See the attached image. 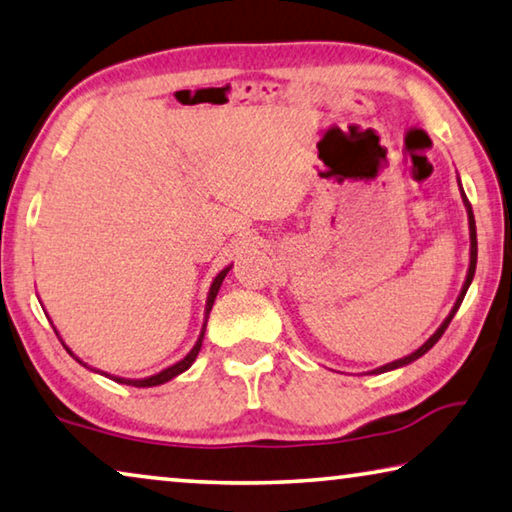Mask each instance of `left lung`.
Masks as SVG:
<instances>
[{
    "mask_svg": "<svg viewBox=\"0 0 512 512\" xmlns=\"http://www.w3.org/2000/svg\"><path fill=\"white\" fill-rule=\"evenodd\" d=\"M458 186H460L462 202H465V209H467V223H469V269H467V275H465V282H462V289H460V294H458V298H456V303H453L449 316H446V319L442 321V326L437 328V330L433 332V335L428 337L426 342L417 348V351H412L410 355H405V358H401V360H394V362H389V364H383V367L373 369V371H369V373H385V371H392V369L405 367V364L415 362V360H419V358H421V355H426L428 351H431V348H433L437 342H440V337L444 335V330L449 328V323H451L453 316H456L458 307H460V303H462V298H465L469 285H472L474 273H476V255H478V243H476V221H474L472 205H469V200H467V196H465V191H462V184H460V180H458Z\"/></svg>",
    "mask_w": 512,
    "mask_h": 512,
    "instance_id": "left-lung-1",
    "label": "left lung"
}]
</instances>
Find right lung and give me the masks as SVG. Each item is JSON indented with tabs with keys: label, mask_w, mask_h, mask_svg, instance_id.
Segmentation results:
<instances>
[{
	"label": "right lung",
	"mask_w": 512,
	"mask_h": 512,
	"mask_svg": "<svg viewBox=\"0 0 512 512\" xmlns=\"http://www.w3.org/2000/svg\"><path fill=\"white\" fill-rule=\"evenodd\" d=\"M230 269H232V264H230V266H225V269H223L221 273H218L216 278H214L212 287H209V294H207V305H205V321H202V330H200V335H198V339H196V344H193L191 351L186 353L180 362L170 364V367H166L164 371H159V373H154V376H148V378H123V376H113V373H107V371H100V369H93V367H88L86 362H81V360L77 358V355L70 351V346H66V342H63L61 335H59V330L54 328V332H56V335H59L61 344L66 346V351L72 355V358H75L79 364H84L86 369H91V371H95V373H100V376H107V378H111V380H116V383H120V385H132V387H157V385H164V383H168V380H173L175 376H180V373H184L186 369L191 367L193 362H196L198 353H200V346H202V339H205V328H207L209 312H212V307H214V300H216V296H218V289H221L223 280H225V275L230 273Z\"/></svg>",
	"instance_id": "obj_1"
}]
</instances>
